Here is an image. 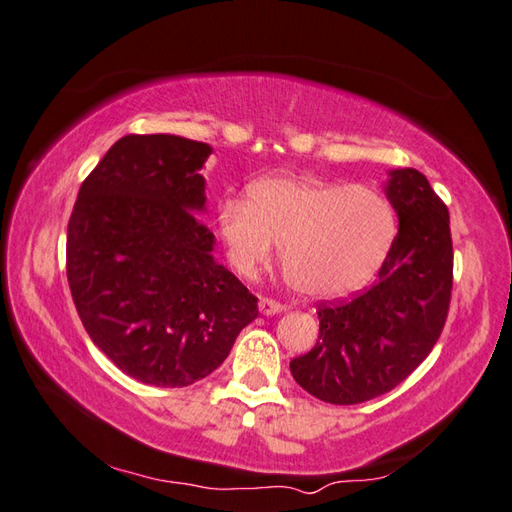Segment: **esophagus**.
<instances>
[{"mask_svg":"<svg viewBox=\"0 0 512 512\" xmlns=\"http://www.w3.org/2000/svg\"><path fill=\"white\" fill-rule=\"evenodd\" d=\"M284 310H286V306H281V303H277L273 299H268V297L259 299V312L266 314V317H273V314H279Z\"/></svg>","mask_w":512,"mask_h":512,"instance_id":"1","label":"esophagus"}]
</instances>
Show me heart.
<instances>
[{
	"mask_svg": "<svg viewBox=\"0 0 512 512\" xmlns=\"http://www.w3.org/2000/svg\"><path fill=\"white\" fill-rule=\"evenodd\" d=\"M215 224L228 262L246 277L266 262L277 239L288 281L310 299L363 288L396 237V211L380 191L292 173L250 182L246 200L224 198Z\"/></svg>",
	"mask_w": 512,
	"mask_h": 512,
	"instance_id": "1",
	"label": "heart"
}]
</instances>
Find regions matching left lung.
Returning a JSON list of instances; mask_svg holds the SVG:
<instances>
[{
  "mask_svg": "<svg viewBox=\"0 0 512 512\" xmlns=\"http://www.w3.org/2000/svg\"><path fill=\"white\" fill-rule=\"evenodd\" d=\"M398 235L378 279L352 301L319 306V341L290 361L297 383L330 405H358L400 385L440 339L451 301L449 211L416 169L387 171Z\"/></svg>",
  "mask_w": 512,
  "mask_h": 512,
  "instance_id": "obj_1",
  "label": "left lung"
}]
</instances>
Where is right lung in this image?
Listing matches in <instances>:
<instances>
[{"mask_svg": "<svg viewBox=\"0 0 512 512\" xmlns=\"http://www.w3.org/2000/svg\"><path fill=\"white\" fill-rule=\"evenodd\" d=\"M211 145L129 134L85 182L68 224V281L94 345L140 383L187 387L224 363L257 297L213 257L200 220Z\"/></svg>", "mask_w": 512, "mask_h": 512, "instance_id": "1", "label": "right lung"}]
</instances>
